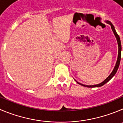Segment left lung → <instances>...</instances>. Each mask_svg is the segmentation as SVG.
Instances as JSON below:
<instances>
[{"label":"left lung","mask_w":123,"mask_h":123,"mask_svg":"<svg viewBox=\"0 0 123 123\" xmlns=\"http://www.w3.org/2000/svg\"><path fill=\"white\" fill-rule=\"evenodd\" d=\"M106 22L107 23V24H109V25L111 26V28H112V31H113V33H114L117 42H118V58H117V62H116L115 66L114 68H113V71H112V73H111V74H110L108 77L107 78L105 79L104 81H103L101 83L98 84H96V85H92V86H87V85H84V84H82L80 83V82H77V81L75 80V81L77 82L78 84H79L81 85V86H84V87H89V88H90V87L91 88L99 87H101V86H103V85H104L105 83H107V82H108V81H109L110 80H111V79L113 78V76H114L115 74V73H117V70H118V67H119V65H120V60H121V41H120V36H119L118 34H117V33L116 32V30H115V27H114V26L113 25V24H112L110 21H108V20H107Z\"/></svg>","instance_id":"left-lung-1"}]
</instances>
